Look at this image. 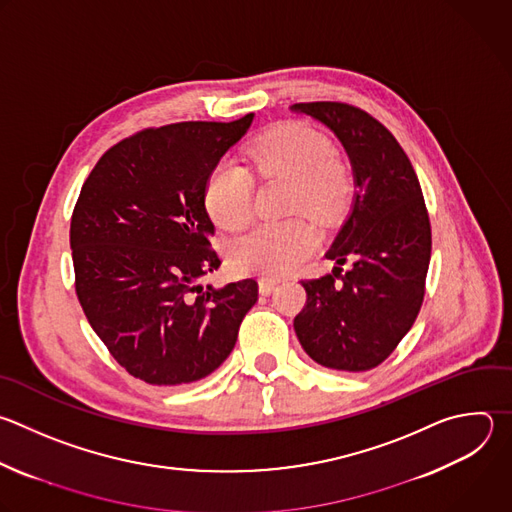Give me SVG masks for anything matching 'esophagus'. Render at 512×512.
<instances>
[{
  "label": "esophagus",
  "instance_id": "34e87169",
  "mask_svg": "<svg viewBox=\"0 0 512 512\" xmlns=\"http://www.w3.org/2000/svg\"><path fill=\"white\" fill-rule=\"evenodd\" d=\"M277 283H279L277 279H269V277L259 279V293H261V295H271V293L275 291Z\"/></svg>",
  "mask_w": 512,
  "mask_h": 512
}]
</instances>
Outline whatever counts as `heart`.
<instances>
[{"label": "heart", "mask_w": 512, "mask_h": 512, "mask_svg": "<svg viewBox=\"0 0 512 512\" xmlns=\"http://www.w3.org/2000/svg\"><path fill=\"white\" fill-rule=\"evenodd\" d=\"M247 162L263 177L291 181L289 209L315 223H329L344 211L350 177L333 158L331 142L303 122L269 130L247 152ZM205 207L225 231L243 229L253 215V183L247 170L223 160L205 189ZM315 233L303 219L263 223L231 245V261L243 273L281 277L293 271L315 247Z\"/></svg>", "instance_id": "b5f03b06"}]
</instances>
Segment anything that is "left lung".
Segmentation results:
<instances>
[{"label":"left lung","instance_id":"left-lung-1","mask_svg":"<svg viewBox=\"0 0 512 512\" xmlns=\"http://www.w3.org/2000/svg\"><path fill=\"white\" fill-rule=\"evenodd\" d=\"M342 142L354 175L350 213L327 259L331 275L301 281L307 303L293 319L305 354L319 366L368 372L410 331L424 299L432 233L410 158L368 112L342 102L293 104ZM344 262L353 267L341 275Z\"/></svg>","mask_w":512,"mask_h":512}]
</instances>
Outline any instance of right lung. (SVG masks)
I'll list each match as a JSON object with an SVG mask.
<instances>
[{
    "mask_svg": "<svg viewBox=\"0 0 512 512\" xmlns=\"http://www.w3.org/2000/svg\"><path fill=\"white\" fill-rule=\"evenodd\" d=\"M253 116L142 130L106 150L80 191L70 225L80 305L114 360L146 384L215 372L257 301L253 279L199 283L221 265L207 181Z\"/></svg>",
    "mask_w": 512,
    "mask_h": 512,
    "instance_id": "obj_1",
    "label": "right lung"
}]
</instances>
